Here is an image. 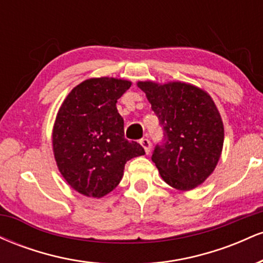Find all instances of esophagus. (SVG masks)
Segmentation results:
<instances>
[{
  "instance_id": "34e87169",
  "label": "esophagus",
  "mask_w": 263,
  "mask_h": 263,
  "mask_svg": "<svg viewBox=\"0 0 263 263\" xmlns=\"http://www.w3.org/2000/svg\"><path fill=\"white\" fill-rule=\"evenodd\" d=\"M140 143H141V146L144 148V152H146L147 155H149V152H151V142H149L148 138H142V140L140 141Z\"/></svg>"
}]
</instances>
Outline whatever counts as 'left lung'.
Returning <instances> with one entry per match:
<instances>
[{"label":"left lung","instance_id":"1","mask_svg":"<svg viewBox=\"0 0 263 263\" xmlns=\"http://www.w3.org/2000/svg\"><path fill=\"white\" fill-rule=\"evenodd\" d=\"M158 116L164 140L152 161L172 188L188 192L209 178L224 146V123L211 96L183 81H138Z\"/></svg>","mask_w":263,"mask_h":263}]
</instances>
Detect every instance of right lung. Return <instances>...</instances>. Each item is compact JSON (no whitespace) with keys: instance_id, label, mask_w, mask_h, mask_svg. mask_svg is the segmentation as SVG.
Segmentation results:
<instances>
[{"instance_id":"right-lung-1","label":"right lung","mask_w":263,"mask_h":263,"mask_svg":"<svg viewBox=\"0 0 263 263\" xmlns=\"http://www.w3.org/2000/svg\"><path fill=\"white\" fill-rule=\"evenodd\" d=\"M116 78H91L68 93L53 126V153L58 170L74 190L102 198L119 185L126 162L143 156L128 142L116 102L131 86Z\"/></svg>"}]
</instances>
